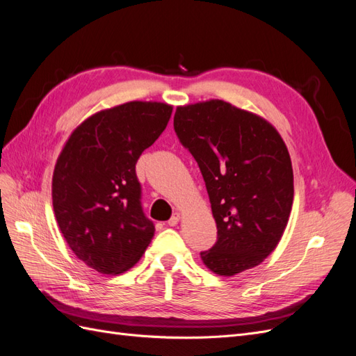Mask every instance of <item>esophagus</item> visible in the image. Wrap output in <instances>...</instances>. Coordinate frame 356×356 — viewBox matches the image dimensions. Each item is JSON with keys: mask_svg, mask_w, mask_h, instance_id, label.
I'll return each instance as SVG.
<instances>
[{"mask_svg": "<svg viewBox=\"0 0 356 356\" xmlns=\"http://www.w3.org/2000/svg\"><path fill=\"white\" fill-rule=\"evenodd\" d=\"M179 220H181V213H179V212H175L174 215H172L170 220H169L168 222H169V225H177V224L179 222Z\"/></svg>", "mask_w": 356, "mask_h": 356, "instance_id": "obj_1", "label": "esophagus"}]
</instances>
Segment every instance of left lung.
<instances>
[{
    "label": "left lung",
    "mask_w": 356,
    "mask_h": 356,
    "mask_svg": "<svg viewBox=\"0 0 356 356\" xmlns=\"http://www.w3.org/2000/svg\"><path fill=\"white\" fill-rule=\"evenodd\" d=\"M174 127L197 161L217 222L203 264L218 276L261 264L281 241L294 200L282 136L261 115L221 99L177 106Z\"/></svg>",
    "instance_id": "left-lung-1"
}]
</instances>
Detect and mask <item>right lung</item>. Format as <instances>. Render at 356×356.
I'll list each match as a JSON object with an SVG mask.
<instances>
[{
  "label": "right lung",
  "instance_id": "add662e5",
  "mask_svg": "<svg viewBox=\"0 0 356 356\" xmlns=\"http://www.w3.org/2000/svg\"><path fill=\"white\" fill-rule=\"evenodd\" d=\"M170 114L165 102L115 105L86 118L62 148L51 179L53 211L71 251L96 272L129 270L153 239L135 165Z\"/></svg>",
  "mask_w": 356,
  "mask_h": 356
}]
</instances>
